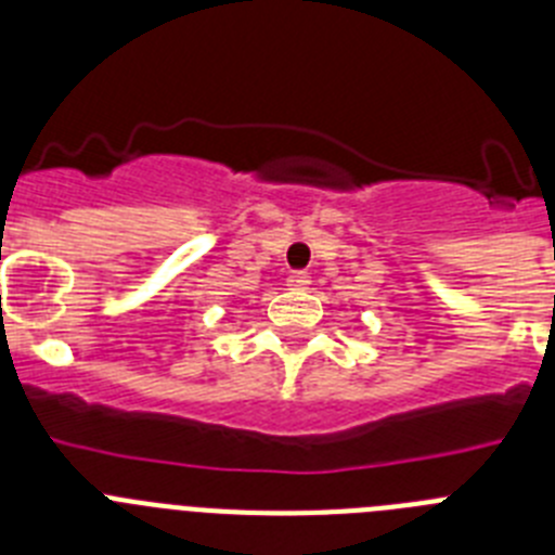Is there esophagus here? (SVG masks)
Returning a JSON list of instances; mask_svg holds the SVG:
<instances>
[{
  "instance_id": "esophagus-1",
  "label": "esophagus",
  "mask_w": 555,
  "mask_h": 555,
  "mask_svg": "<svg viewBox=\"0 0 555 555\" xmlns=\"http://www.w3.org/2000/svg\"><path fill=\"white\" fill-rule=\"evenodd\" d=\"M286 283L292 288H297V292H302V288H308V283H311V278H308L306 272H292L286 278Z\"/></svg>"
}]
</instances>
